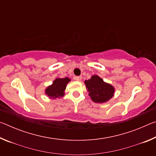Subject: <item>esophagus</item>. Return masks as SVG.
<instances>
[{
    "label": "esophagus",
    "instance_id": "1",
    "mask_svg": "<svg viewBox=\"0 0 156 156\" xmlns=\"http://www.w3.org/2000/svg\"><path fill=\"white\" fill-rule=\"evenodd\" d=\"M77 81H81L82 80V76H76V77L74 78Z\"/></svg>",
    "mask_w": 156,
    "mask_h": 156
}]
</instances>
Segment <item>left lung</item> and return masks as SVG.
<instances>
[{"instance_id": "left-lung-1", "label": "left lung", "mask_w": 156, "mask_h": 156, "mask_svg": "<svg viewBox=\"0 0 156 156\" xmlns=\"http://www.w3.org/2000/svg\"><path fill=\"white\" fill-rule=\"evenodd\" d=\"M86 89L92 101L97 103H104L114 96L115 88L111 84L102 80L97 75H94L89 80L84 81Z\"/></svg>"}]
</instances>
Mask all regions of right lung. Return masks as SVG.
Returning <instances> with one entry per match:
<instances>
[{"mask_svg":"<svg viewBox=\"0 0 156 156\" xmlns=\"http://www.w3.org/2000/svg\"><path fill=\"white\" fill-rule=\"evenodd\" d=\"M71 81L67 77L64 78H56L53 83L45 89V94L51 99L60 98L65 95L67 84Z\"/></svg>","mask_w":156,"mask_h":156,"instance_id":"right-lung-1","label":"right lung"}]
</instances>
